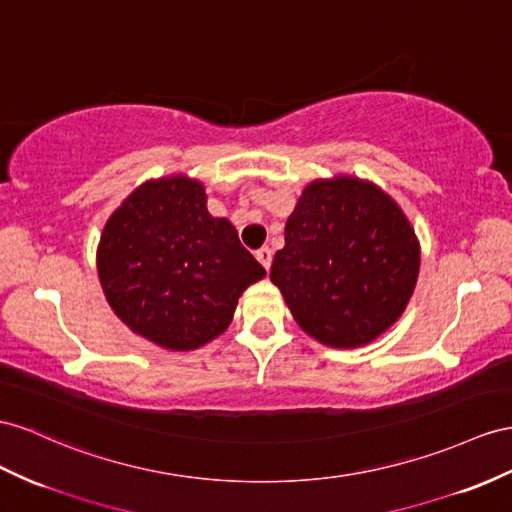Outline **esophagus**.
I'll list each match as a JSON object with an SVG mask.
<instances>
[{"instance_id":"obj_1","label":"esophagus","mask_w":512,"mask_h":512,"mask_svg":"<svg viewBox=\"0 0 512 512\" xmlns=\"http://www.w3.org/2000/svg\"><path fill=\"white\" fill-rule=\"evenodd\" d=\"M255 257H257V261L261 266H264L266 270H270V264H272V251L268 246H264V248H259V251L255 253Z\"/></svg>"}]
</instances>
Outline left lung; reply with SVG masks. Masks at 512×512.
Masks as SVG:
<instances>
[{"label":"left lung","instance_id":"1","mask_svg":"<svg viewBox=\"0 0 512 512\" xmlns=\"http://www.w3.org/2000/svg\"><path fill=\"white\" fill-rule=\"evenodd\" d=\"M419 240L402 207L368 179H313L272 259L296 324L331 348H359L396 324L415 292Z\"/></svg>","mask_w":512,"mask_h":512}]
</instances>
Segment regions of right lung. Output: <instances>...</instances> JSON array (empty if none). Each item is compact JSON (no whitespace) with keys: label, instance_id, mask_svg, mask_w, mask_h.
Segmentation results:
<instances>
[{"label":"right lung","instance_id":"add662e5","mask_svg":"<svg viewBox=\"0 0 512 512\" xmlns=\"http://www.w3.org/2000/svg\"><path fill=\"white\" fill-rule=\"evenodd\" d=\"M108 305L151 344L188 352L227 331L248 285L266 277L199 179H149L114 209L97 246Z\"/></svg>","mask_w":512,"mask_h":512}]
</instances>
